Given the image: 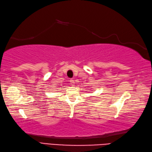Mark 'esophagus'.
<instances>
[{"mask_svg":"<svg viewBox=\"0 0 152 152\" xmlns=\"http://www.w3.org/2000/svg\"><path fill=\"white\" fill-rule=\"evenodd\" d=\"M69 82H70V84L72 85H75V81H74V80H73V79H70L69 80Z\"/></svg>","mask_w":152,"mask_h":152,"instance_id":"34e87169","label":"esophagus"}]
</instances>
